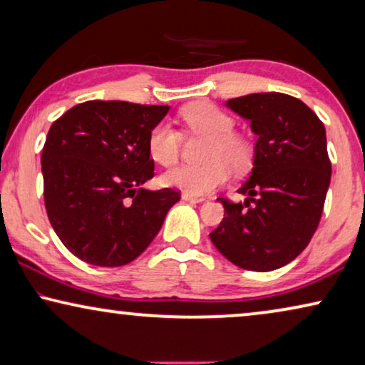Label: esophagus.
I'll return each instance as SVG.
<instances>
[{"label":"esophagus","instance_id":"34e87169","mask_svg":"<svg viewBox=\"0 0 365 365\" xmlns=\"http://www.w3.org/2000/svg\"><path fill=\"white\" fill-rule=\"evenodd\" d=\"M182 199H184V201H191V202H204V201H206L204 197L192 196V194H187V192H182Z\"/></svg>","mask_w":365,"mask_h":365}]
</instances>
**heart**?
<instances>
[{
	"label": "heart",
	"instance_id": "b5f03b06",
	"mask_svg": "<svg viewBox=\"0 0 365 365\" xmlns=\"http://www.w3.org/2000/svg\"><path fill=\"white\" fill-rule=\"evenodd\" d=\"M181 116L186 126L197 134L209 138L204 153L207 163L201 166H178L164 173L161 182L168 187L206 196L222 186L229 179L231 169L242 173L252 163V146L246 138L234 133V119L211 103H192L182 109ZM182 138L173 124L161 121L154 124L148 136V151L153 161L161 166H173L181 156Z\"/></svg>",
	"mask_w": 365,
	"mask_h": 365
}]
</instances>
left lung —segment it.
Wrapping results in <instances>:
<instances>
[{"mask_svg":"<svg viewBox=\"0 0 365 365\" xmlns=\"http://www.w3.org/2000/svg\"><path fill=\"white\" fill-rule=\"evenodd\" d=\"M257 136L244 202L219 197L224 219L209 234L224 257L267 272L294 261L316 232L331 184L326 128L301 99L254 93L226 101Z\"/></svg>","mask_w":365,"mask_h":365,"instance_id":"8db88e82","label":"left lung"}]
</instances>
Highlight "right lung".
<instances>
[{
	"label": "right lung",
	"mask_w": 365,
	"mask_h": 365,
	"mask_svg": "<svg viewBox=\"0 0 365 365\" xmlns=\"http://www.w3.org/2000/svg\"><path fill=\"white\" fill-rule=\"evenodd\" d=\"M169 106L86 101L49 128L41 154L44 206L61 242L81 261L118 267L144 252L176 189L141 187L154 176L148 136Z\"/></svg>",
	"instance_id": "1"
}]
</instances>
